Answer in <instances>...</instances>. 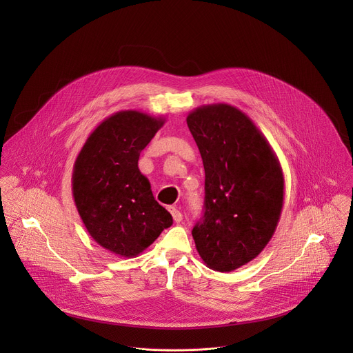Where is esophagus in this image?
Returning a JSON list of instances; mask_svg holds the SVG:
<instances>
[{
  "label": "esophagus",
  "mask_w": 353,
  "mask_h": 353,
  "mask_svg": "<svg viewBox=\"0 0 353 353\" xmlns=\"http://www.w3.org/2000/svg\"><path fill=\"white\" fill-rule=\"evenodd\" d=\"M169 212L172 214V216H173V219H174V222H176V223L181 222L183 215H181V212H180L176 207H169Z\"/></svg>",
  "instance_id": "esophagus-1"
}]
</instances>
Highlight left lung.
<instances>
[{"label": "left lung", "mask_w": 353, "mask_h": 353, "mask_svg": "<svg viewBox=\"0 0 353 353\" xmlns=\"http://www.w3.org/2000/svg\"><path fill=\"white\" fill-rule=\"evenodd\" d=\"M187 125L205 169L195 247L208 268L230 272L254 260L274 236L283 205L282 168L263 132L234 106L196 108Z\"/></svg>", "instance_id": "left-lung-1"}]
</instances>
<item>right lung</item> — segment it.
<instances>
[{"label": "right lung", "mask_w": 353, "mask_h": 353, "mask_svg": "<svg viewBox=\"0 0 353 353\" xmlns=\"http://www.w3.org/2000/svg\"><path fill=\"white\" fill-rule=\"evenodd\" d=\"M163 124V117L138 110L117 112L92 131L77 157L78 214L92 239L119 257H137L173 223L138 169L141 150Z\"/></svg>", "instance_id": "obj_1"}]
</instances>
